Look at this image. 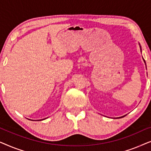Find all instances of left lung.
<instances>
[{
    "label": "left lung",
    "mask_w": 151,
    "mask_h": 151,
    "mask_svg": "<svg viewBox=\"0 0 151 151\" xmlns=\"http://www.w3.org/2000/svg\"><path fill=\"white\" fill-rule=\"evenodd\" d=\"M140 49H141V50H142V47H141V46H140ZM144 63H145V60H144ZM124 116H125V115H124V116L119 117H118V118H121V117H124Z\"/></svg>",
    "instance_id": "8db88e82"
}]
</instances>
